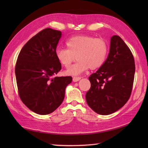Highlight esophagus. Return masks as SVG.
<instances>
[{
    "label": "esophagus",
    "mask_w": 148,
    "mask_h": 148,
    "mask_svg": "<svg viewBox=\"0 0 148 148\" xmlns=\"http://www.w3.org/2000/svg\"><path fill=\"white\" fill-rule=\"evenodd\" d=\"M80 79H81V77H76V76L73 77V81L74 82H76L77 81H79Z\"/></svg>",
    "instance_id": "34e87169"
}]
</instances>
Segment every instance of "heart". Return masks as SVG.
<instances>
[{"instance_id":"heart-1","label":"heart","mask_w":148,"mask_h":148,"mask_svg":"<svg viewBox=\"0 0 148 148\" xmlns=\"http://www.w3.org/2000/svg\"><path fill=\"white\" fill-rule=\"evenodd\" d=\"M66 46L67 49H57L56 56L65 68L71 66L76 57L77 61L66 72L72 76L78 75L88 69H99L104 63L108 52V45L104 39L88 35L72 37L66 40Z\"/></svg>"}]
</instances>
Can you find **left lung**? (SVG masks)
I'll return each instance as SVG.
<instances>
[{
    "label": "left lung",
    "mask_w": 148,
    "mask_h": 148,
    "mask_svg": "<svg viewBox=\"0 0 148 148\" xmlns=\"http://www.w3.org/2000/svg\"><path fill=\"white\" fill-rule=\"evenodd\" d=\"M134 73V59L131 49L121 37L114 35L104 63L89 77L91 87L86 95L87 104L101 115L116 112L131 97Z\"/></svg>",
    "instance_id": "1"
}]
</instances>
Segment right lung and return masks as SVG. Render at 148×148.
Instances as JSON below:
<instances>
[{
  "mask_svg": "<svg viewBox=\"0 0 148 148\" xmlns=\"http://www.w3.org/2000/svg\"><path fill=\"white\" fill-rule=\"evenodd\" d=\"M61 32L43 29L24 45L17 57L15 73L18 94L23 104L40 115L55 111L63 101L71 76L56 77L61 64L56 56Z\"/></svg>",
  "mask_w": 148,
  "mask_h": 148,
  "instance_id": "right-lung-1",
  "label": "right lung"
}]
</instances>
